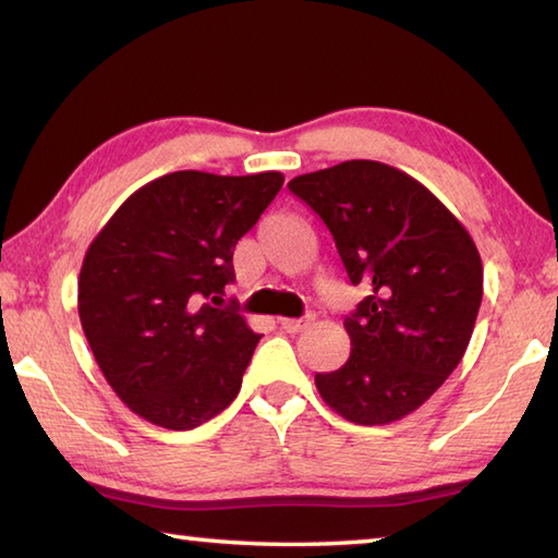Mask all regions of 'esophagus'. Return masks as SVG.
Segmentation results:
<instances>
[{"label":"esophagus","mask_w":558,"mask_h":558,"mask_svg":"<svg viewBox=\"0 0 558 558\" xmlns=\"http://www.w3.org/2000/svg\"><path fill=\"white\" fill-rule=\"evenodd\" d=\"M313 319H315V315H305V317H300V319H280V327L286 329V332H290V335H298V332H302V329H307Z\"/></svg>","instance_id":"obj_1"}]
</instances>
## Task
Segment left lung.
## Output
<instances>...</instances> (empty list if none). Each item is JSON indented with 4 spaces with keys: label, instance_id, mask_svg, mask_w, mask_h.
Segmentation results:
<instances>
[{
    "label": "left lung",
    "instance_id": "left-lung-1",
    "mask_svg": "<svg viewBox=\"0 0 558 558\" xmlns=\"http://www.w3.org/2000/svg\"><path fill=\"white\" fill-rule=\"evenodd\" d=\"M288 189L332 233L352 286L369 295L344 317L352 352L315 374L329 409L384 426L418 409L460 364L483 302V260L456 216L401 169L352 159Z\"/></svg>",
    "mask_w": 558,
    "mask_h": 558
}]
</instances>
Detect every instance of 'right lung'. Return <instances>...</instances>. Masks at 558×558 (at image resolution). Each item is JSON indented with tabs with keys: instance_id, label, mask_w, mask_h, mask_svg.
<instances>
[{
	"instance_id": "obj_1",
	"label": "right lung",
	"mask_w": 558,
	"mask_h": 558,
	"mask_svg": "<svg viewBox=\"0 0 558 558\" xmlns=\"http://www.w3.org/2000/svg\"><path fill=\"white\" fill-rule=\"evenodd\" d=\"M282 186L280 172H172L137 189L93 239L78 315L102 376L130 411L192 430L241 389L260 335L221 305L233 248Z\"/></svg>"
}]
</instances>
